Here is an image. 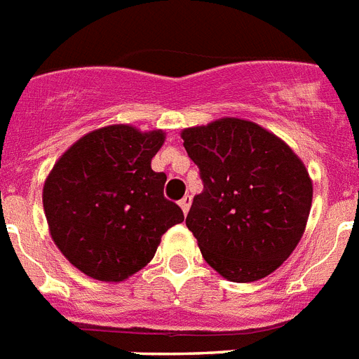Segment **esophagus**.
<instances>
[{
  "instance_id": "esophagus-1",
  "label": "esophagus",
  "mask_w": 359,
  "mask_h": 359,
  "mask_svg": "<svg viewBox=\"0 0 359 359\" xmlns=\"http://www.w3.org/2000/svg\"><path fill=\"white\" fill-rule=\"evenodd\" d=\"M191 203H192L191 196H185V198H182V201H180V207H182L183 214L189 212V209H191Z\"/></svg>"
}]
</instances>
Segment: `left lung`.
<instances>
[{"mask_svg": "<svg viewBox=\"0 0 359 359\" xmlns=\"http://www.w3.org/2000/svg\"><path fill=\"white\" fill-rule=\"evenodd\" d=\"M203 192L187 226L201 256L225 280L267 278L298 247L312 205V180L299 156L258 123L219 118L182 130Z\"/></svg>", "mask_w": 359, "mask_h": 359, "instance_id": "left-lung-1", "label": "left lung"}]
</instances>
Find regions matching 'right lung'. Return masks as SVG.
Returning <instances> with one entry per match:
<instances>
[{"instance_id": "add662e5", "label": "right lung", "mask_w": 359, "mask_h": 359, "mask_svg": "<svg viewBox=\"0 0 359 359\" xmlns=\"http://www.w3.org/2000/svg\"><path fill=\"white\" fill-rule=\"evenodd\" d=\"M163 130L107 125L60 156L43 185L48 232L61 254L94 280L119 283L154 258L183 212L165 200L167 176L150 161Z\"/></svg>"}]
</instances>
